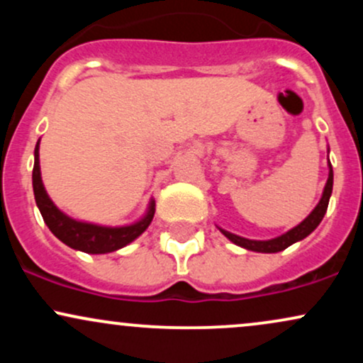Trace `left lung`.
I'll list each match as a JSON object with an SVG mask.
<instances>
[{"label":"left lung","instance_id":"1","mask_svg":"<svg viewBox=\"0 0 363 363\" xmlns=\"http://www.w3.org/2000/svg\"><path fill=\"white\" fill-rule=\"evenodd\" d=\"M331 193H333V167H331V164H329L328 182H326V186H324L323 196H320L318 206L311 211V215L307 216L303 222L298 223L297 227L291 228V230L286 232V234H283L280 237H274V239H269V240H251V239H245V237L230 234V232L223 230V228H220V232H222V234L227 237L228 240H232L234 244L240 245V247L247 249V251L280 252V251H283V249L289 247V245L298 242V240H302V239H306L311 232L315 230V227H318V225L320 223V220H323L324 215H326Z\"/></svg>","mask_w":363,"mask_h":363}]
</instances>
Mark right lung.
I'll use <instances>...</instances> for the list:
<instances>
[{"instance_id":"add662e5","label":"right lung","mask_w":363,"mask_h":363,"mask_svg":"<svg viewBox=\"0 0 363 363\" xmlns=\"http://www.w3.org/2000/svg\"><path fill=\"white\" fill-rule=\"evenodd\" d=\"M34 170H32V186H34L35 203L39 206L40 215H43L45 225L61 242L69 245L77 251L86 254H106L114 252L124 247L129 242L140 237L152 223L153 215H155V201H150L147 213L138 222L124 227H104V225H95L89 222H80L72 216L65 215L62 211L51 201L40 177L39 165V141L35 145L34 152Z\"/></svg>"}]
</instances>
